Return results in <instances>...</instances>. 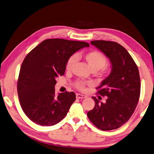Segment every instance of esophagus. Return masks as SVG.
Returning a JSON list of instances; mask_svg holds the SVG:
<instances>
[{
	"instance_id": "esophagus-1",
	"label": "esophagus",
	"mask_w": 154,
	"mask_h": 154,
	"mask_svg": "<svg viewBox=\"0 0 154 154\" xmlns=\"http://www.w3.org/2000/svg\"><path fill=\"white\" fill-rule=\"evenodd\" d=\"M76 98H77V99H82L86 98V96H84V95L81 94H78V93H77V94H76Z\"/></svg>"
}]
</instances>
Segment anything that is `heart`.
Listing matches in <instances>:
<instances>
[{
  "instance_id": "b5f03b06",
  "label": "heart",
  "mask_w": 154,
  "mask_h": 154,
  "mask_svg": "<svg viewBox=\"0 0 154 154\" xmlns=\"http://www.w3.org/2000/svg\"><path fill=\"white\" fill-rule=\"evenodd\" d=\"M83 57L87 62L92 71L99 72L102 75H106L109 71V66L107 64V59L103 53L99 51H89L83 55ZM77 61L76 55H72L68 58L66 64V69L70 70L72 68ZM90 84V83L77 81L75 83V86L79 90H84L86 85Z\"/></svg>"
}]
</instances>
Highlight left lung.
<instances>
[{"instance_id":"8db88e82","label":"left lung","mask_w":154,"mask_h":154,"mask_svg":"<svg viewBox=\"0 0 154 154\" xmlns=\"http://www.w3.org/2000/svg\"><path fill=\"white\" fill-rule=\"evenodd\" d=\"M92 45L101 51L112 64V71L97 88V94L106 96L105 103L92 97L95 105L87 113L97 128L108 131L124 125L137 106L140 93V79L137 65L123 46L106 40H94Z\"/></svg>"}]
</instances>
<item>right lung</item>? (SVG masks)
<instances>
[{"label": "right lung", "instance_id": "right-lung-1", "mask_svg": "<svg viewBox=\"0 0 154 154\" xmlns=\"http://www.w3.org/2000/svg\"><path fill=\"white\" fill-rule=\"evenodd\" d=\"M89 44L47 39L29 52L21 65L17 84L24 114L38 125H54L62 120L75 101L73 92L55 94V79L64 75L70 56Z\"/></svg>", "mask_w": 154, "mask_h": 154}]
</instances>
